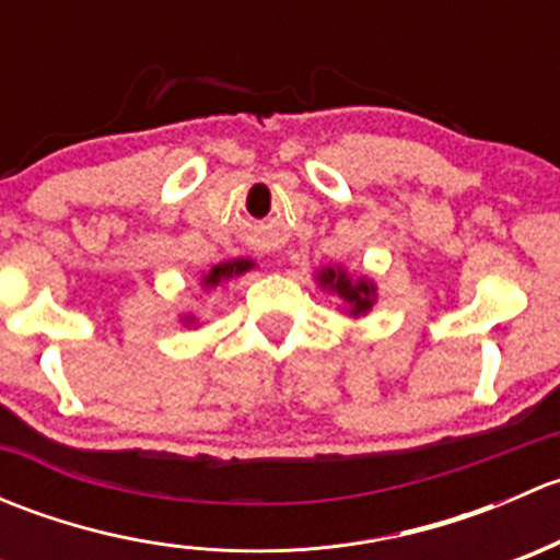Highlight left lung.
<instances>
[{
    "label": "left lung",
    "mask_w": 560,
    "mask_h": 560,
    "mask_svg": "<svg viewBox=\"0 0 560 560\" xmlns=\"http://www.w3.org/2000/svg\"><path fill=\"white\" fill-rule=\"evenodd\" d=\"M319 287L336 292L349 306V316H363L371 312L376 301V284L371 279H352L343 268H322Z\"/></svg>",
    "instance_id": "8db88e82"
}]
</instances>
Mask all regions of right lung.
Instances as JSON below:
<instances>
[{"label": "right lung", "mask_w": 560, "mask_h": 560, "mask_svg": "<svg viewBox=\"0 0 560 560\" xmlns=\"http://www.w3.org/2000/svg\"><path fill=\"white\" fill-rule=\"evenodd\" d=\"M252 268H254L252 259H230V262H219V265H213L206 276H202V287L213 290V287H219L222 281L235 279V276L246 273V270H252ZM184 322H195V316H184Z\"/></svg>", "instance_id": "add662e5"}]
</instances>
